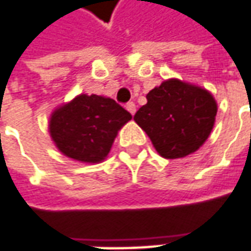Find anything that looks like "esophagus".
I'll return each instance as SVG.
<instances>
[{
  "label": "esophagus",
  "instance_id": "esophagus-1",
  "mask_svg": "<svg viewBox=\"0 0 251 251\" xmlns=\"http://www.w3.org/2000/svg\"><path fill=\"white\" fill-rule=\"evenodd\" d=\"M126 109H127L132 115H134V114H136V104H134V102H127V104H126Z\"/></svg>",
  "mask_w": 251,
  "mask_h": 251
}]
</instances>
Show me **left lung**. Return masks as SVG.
<instances>
[{"instance_id": "8db88e82", "label": "left lung", "mask_w": 251, "mask_h": 251, "mask_svg": "<svg viewBox=\"0 0 251 251\" xmlns=\"http://www.w3.org/2000/svg\"><path fill=\"white\" fill-rule=\"evenodd\" d=\"M217 102L201 87L171 79L147 94L134 115L164 158H182L199 150L212 130Z\"/></svg>"}]
</instances>
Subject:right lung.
Listing matches in <instances>:
<instances>
[{
    "label": "right lung",
    "mask_w": 251,
    "mask_h": 251,
    "mask_svg": "<svg viewBox=\"0 0 251 251\" xmlns=\"http://www.w3.org/2000/svg\"><path fill=\"white\" fill-rule=\"evenodd\" d=\"M130 119L115 100L80 94L52 114L50 133L66 157L99 162L108 155L118 130Z\"/></svg>",
    "instance_id": "1"
}]
</instances>
